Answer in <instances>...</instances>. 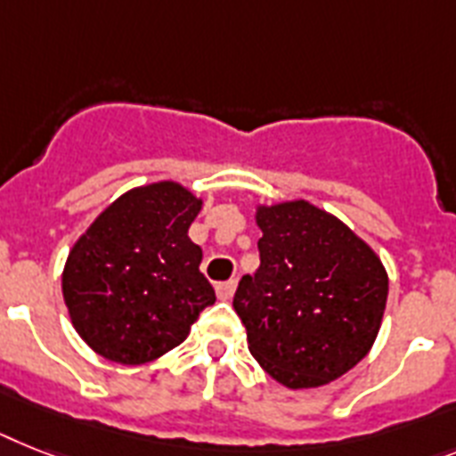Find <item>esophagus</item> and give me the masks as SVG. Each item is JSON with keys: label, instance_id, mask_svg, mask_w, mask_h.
Here are the masks:
<instances>
[{"label": "esophagus", "instance_id": "obj_1", "mask_svg": "<svg viewBox=\"0 0 456 456\" xmlns=\"http://www.w3.org/2000/svg\"><path fill=\"white\" fill-rule=\"evenodd\" d=\"M235 289H237V281L235 280L219 281V284H216V296H219L221 300H231L232 293H235Z\"/></svg>", "mask_w": 456, "mask_h": 456}]
</instances>
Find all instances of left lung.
I'll list each match as a JSON object with an SVG mask.
<instances>
[{
    "label": "left lung",
    "instance_id": "obj_1",
    "mask_svg": "<svg viewBox=\"0 0 456 456\" xmlns=\"http://www.w3.org/2000/svg\"><path fill=\"white\" fill-rule=\"evenodd\" d=\"M256 224L261 265L232 298L251 356L289 389L333 382L378 338L385 265L342 221L305 200L258 207Z\"/></svg>",
    "mask_w": 456,
    "mask_h": 456
}]
</instances>
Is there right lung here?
Instances as JSON below:
<instances>
[{"instance_id": "1", "label": "right lung", "mask_w": 456, "mask_h": 456, "mask_svg": "<svg viewBox=\"0 0 456 456\" xmlns=\"http://www.w3.org/2000/svg\"><path fill=\"white\" fill-rule=\"evenodd\" d=\"M202 200L175 182L134 188L78 237L62 273L74 329L97 354L123 366L163 356L214 305L202 249L188 228Z\"/></svg>"}]
</instances>
